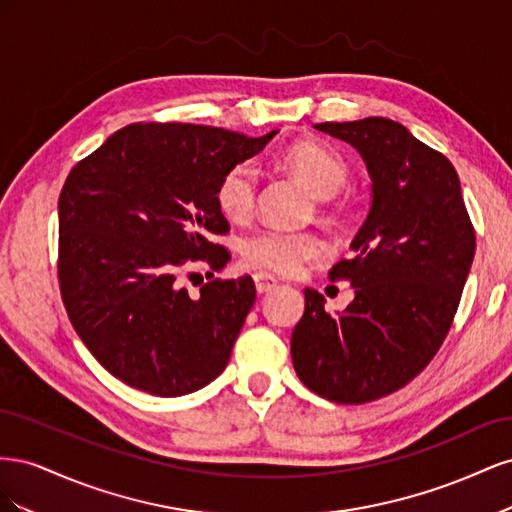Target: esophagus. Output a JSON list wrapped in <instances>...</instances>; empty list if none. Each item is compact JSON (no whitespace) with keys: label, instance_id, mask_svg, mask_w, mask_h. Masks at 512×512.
<instances>
[{"label":"esophagus","instance_id":"esophagus-1","mask_svg":"<svg viewBox=\"0 0 512 512\" xmlns=\"http://www.w3.org/2000/svg\"><path fill=\"white\" fill-rule=\"evenodd\" d=\"M254 284H256V290L258 294H265V292H271L275 286H277V280L267 273H254Z\"/></svg>","mask_w":512,"mask_h":512}]
</instances>
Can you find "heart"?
Wrapping results in <instances>:
<instances>
[{"label": "heart", "instance_id": "1", "mask_svg": "<svg viewBox=\"0 0 512 512\" xmlns=\"http://www.w3.org/2000/svg\"><path fill=\"white\" fill-rule=\"evenodd\" d=\"M277 164L299 177L318 198L335 196L350 175L346 160L314 138H301L288 145L277 156ZM258 183L260 173L252 160H241L226 170L215 188V203L228 222L243 224L250 220ZM322 252V241L307 232L262 230L241 243V254L252 267L280 275L297 273L307 260L322 256Z\"/></svg>", "mask_w": 512, "mask_h": 512}]
</instances>
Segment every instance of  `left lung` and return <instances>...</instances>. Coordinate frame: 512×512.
I'll list each match as a JSON object with an SVG mask.
<instances>
[{"mask_svg": "<svg viewBox=\"0 0 512 512\" xmlns=\"http://www.w3.org/2000/svg\"><path fill=\"white\" fill-rule=\"evenodd\" d=\"M361 153L371 207L331 280L354 299L331 316L305 288L290 354L301 382L335 404L391 395L427 367L451 329L474 260L476 235L455 166L384 117L316 123Z\"/></svg>", "mask_w": 512, "mask_h": 512, "instance_id": "1", "label": "left lung"}]
</instances>
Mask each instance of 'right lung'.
<instances>
[{
  "label": "right lung",
  "mask_w": 512,
  "mask_h": 512,
  "mask_svg": "<svg viewBox=\"0 0 512 512\" xmlns=\"http://www.w3.org/2000/svg\"><path fill=\"white\" fill-rule=\"evenodd\" d=\"M277 130L250 138L194 123H132L76 164L59 194V286L72 327L115 378L179 397L218 378L256 301L250 275L190 297L194 260L230 254L215 188Z\"/></svg>",
  "instance_id": "add662e5"
}]
</instances>
